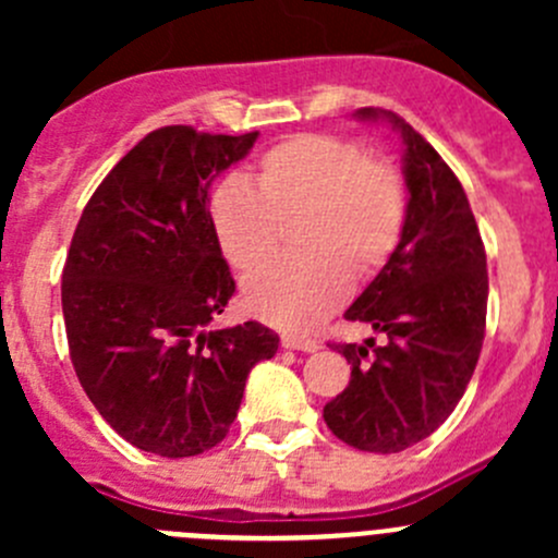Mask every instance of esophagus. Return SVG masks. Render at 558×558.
Here are the masks:
<instances>
[{"label":"esophagus","mask_w":558,"mask_h":558,"mask_svg":"<svg viewBox=\"0 0 558 558\" xmlns=\"http://www.w3.org/2000/svg\"><path fill=\"white\" fill-rule=\"evenodd\" d=\"M283 348H289V351H305V353H313L318 351L320 342L315 340V337H307V335H294V331H289V335H283Z\"/></svg>","instance_id":"1"}]
</instances>
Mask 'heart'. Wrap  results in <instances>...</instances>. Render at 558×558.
Here are the masks:
<instances>
[{
    "instance_id": "obj_1",
    "label": "heart",
    "mask_w": 558,
    "mask_h": 558,
    "mask_svg": "<svg viewBox=\"0 0 558 558\" xmlns=\"http://www.w3.org/2000/svg\"><path fill=\"white\" fill-rule=\"evenodd\" d=\"M210 223L223 256L240 272L262 267L296 221L307 253L258 269L243 289L256 318L311 329L345 302L351 269L373 275L402 238L404 185L384 159L342 137L294 134L253 167V189L229 178L210 194Z\"/></svg>"
}]
</instances>
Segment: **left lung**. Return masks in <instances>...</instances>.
<instances>
[{"label":"left lung","instance_id":"1","mask_svg":"<svg viewBox=\"0 0 558 558\" xmlns=\"http://www.w3.org/2000/svg\"><path fill=\"white\" fill-rule=\"evenodd\" d=\"M402 137L408 207L399 245L345 311L386 337L337 353L351 380L326 402L331 435L369 453H399L426 440L464 397L486 335L488 272L464 189L435 148L397 112L356 110Z\"/></svg>","mask_w":558,"mask_h":558}]
</instances>
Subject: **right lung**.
Listing matches in <instances>:
<instances>
[{
  "instance_id": "add662e5",
  "label": "right lung",
  "mask_w": 558,
  "mask_h": 558,
  "mask_svg": "<svg viewBox=\"0 0 558 558\" xmlns=\"http://www.w3.org/2000/svg\"><path fill=\"white\" fill-rule=\"evenodd\" d=\"M258 132L165 126L88 199L66 253L72 367L99 415L140 451L183 459L227 437L247 373L280 337L256 320L210 329L234 294L210 223V183Z\"/></svg>"
}]
</instances>
